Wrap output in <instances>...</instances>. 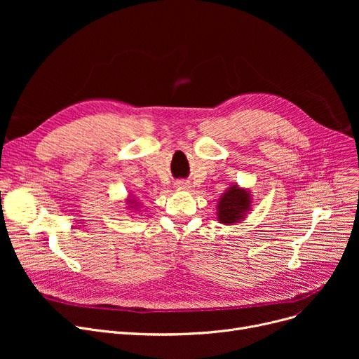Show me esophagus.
I'll use <instances>...</instances> for the list:
<instances>
[{"instance_id": "esophagus-1", "label": "esophagus", "mask_w": 359, "mask_h": 359, "mask_svg": "<svg viewBox=\"0 0 359 359\" xmlns=\"http://www.w3.org/2000/svg\"><path fill=\"white\" fill-rule=\"evenodd\" d=\"M176 184H177V186H184V182H177Z\"/></svg>"}]
</instances>
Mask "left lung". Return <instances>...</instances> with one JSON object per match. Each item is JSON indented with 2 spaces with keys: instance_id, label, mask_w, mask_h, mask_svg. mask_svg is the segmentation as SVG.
<instances>
[{
  "instance_id": "obj_1",
  "label": "left lung",
  "mask_w": 359,
  "mask_h": 359,
  "mask_svg": "<svg viewBox=\"0 0 359 359\" xmlns=\"http://www.w3.org/2000/svg\"><path fill=\"white\" fill-rule=\"evenodd\" d=\"M250 203V195L246 191L238 189L237 186H231L218 203L219 221L222 224H233L241 219L243 214L249 210Z\"/></svg>"
}]
</instances>
